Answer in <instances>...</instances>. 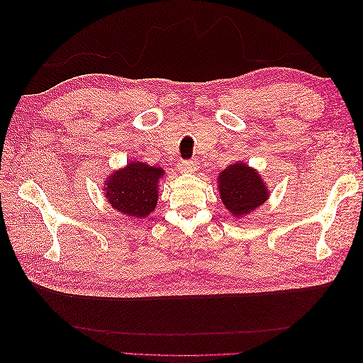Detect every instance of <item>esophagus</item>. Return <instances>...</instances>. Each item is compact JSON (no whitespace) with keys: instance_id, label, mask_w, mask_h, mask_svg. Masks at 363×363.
Segmentation results:
<instances>
[{"instance_id":"obj_1","label":"esophagus","mask_w":363,"mask_h":363,"mask_svg":"<svg viewBox=\"0 0 363 363\" xmlns=\"http://www.w3.org/2000/svg\"><path fill=\"white\" fill-rule=\"evenodd\" d=\"M199 169V163L195 160H183L179 163V171L186 174V172H195Z\"/></svg>"}]
</instances>
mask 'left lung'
I'll list each match as a JSON object with an SVG mask.
<instances>
[{
  "label": "left lung",
  "mask_w": 363,
  "mask_h": 363,
  "mask_svg": "<svg viewBox=\"0 0 363 363\" xmlns=\"http://www.w3.org/2000/svg\"><path fill=\"white\" fill-rule=\"evenodd\" d=\"M218 192L235 219L248 216L269 199V188L257 169L245 162H233L218 175Z\"/></svg>",
  "instance_id": "left-lung-1"
}]
</instances>
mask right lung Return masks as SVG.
<instances>
[{"label":"right lung","mask_w":363,"mask_h":363,"mask_svg":"<svg viewBox=\"0 0 363 363\" xmlns=\"http://www.w3.org/2000/svg\"><path fill=\"white\" fill-rule=\"evenodd\" d=\"M164 171L145 162L128 160L124 168L107 175L103 195L116 212L142 219L155 212L159 200V183Z\"/></svg>","instance_id":"right-lung-1"}]
</instances>
